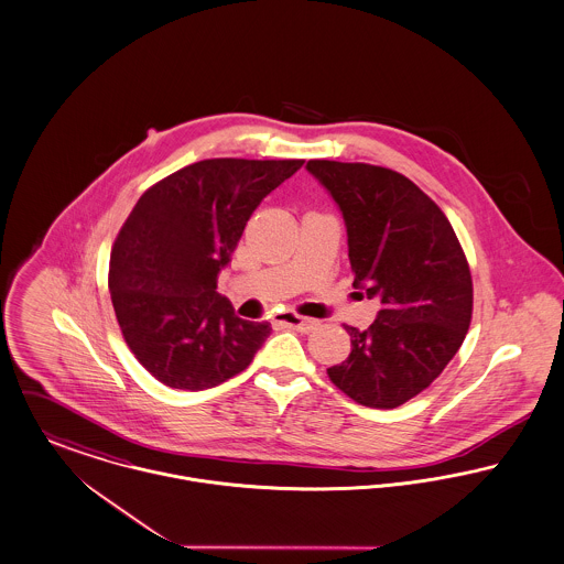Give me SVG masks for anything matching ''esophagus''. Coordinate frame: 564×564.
Masks as SVG:
<instances>
[{"mask_svg":"<svg viewBox=\"0 0 564 564\" xmlns=\"http://www.w3.org/2000/svg\"><path fill=\"white\" fill-rule=\"evenodd\" d=\"M276 319H279V324H281V326H285V328H294V330H301V333H311V330H315V328H317V322H315V319H311V317H303V315H296V313H290V311L281 313Z\"/></svg>","mask_w":564,"mask_h":564,"instance_id":"obj_1","label":"esophagus"}]
</instances>
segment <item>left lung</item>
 <instances>
[{"label":"left lung","instance_id":"obj_1","mask_svg":"<svg viewBox=\"0 0 564 564\" xmlns=\"http://www.w3.org/2000/svg\"><path fill=\"white\" fill-rule=\"evenodd\" d=\"M339 206L354 288L378 299L367 330L346 326L351 351L328 378L349 399L390 410L427 389L464 344L473 276L444 213L405 175L365 163L308 161Z\"/></svg>","mask_w":564,"mask_h":564}]
</instances>
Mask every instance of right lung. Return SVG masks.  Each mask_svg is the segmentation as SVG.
<instances>
[{
    "label": "right lung",
    "instance_id": "right-lung-1",
    "mask_svg": "<svg viewBox=\"0 0 564 564\" xmlns=\"http://www.w3.org/2000/svg\"><path fill=\"white\" fill-rule=\"evenodd\" d=\"M304 161L208 159L148 188L109 261L111 303L134 358L165 387L213 389L245 371L270 335L217 292L247 220Z\"/></svg>",
    "mask_w": 564,
    "mask_h": 564
}]
</instances>
